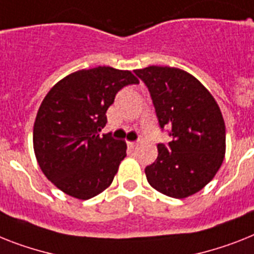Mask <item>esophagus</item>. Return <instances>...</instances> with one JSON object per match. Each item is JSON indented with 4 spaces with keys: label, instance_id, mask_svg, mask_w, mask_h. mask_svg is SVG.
Instances as JSON below:
<instances>
[{
    "label": "esophagus",
    "instance_id": "obj_1",
    "mask_svg": "<svg viewBox=\"0 0 254 254\" xmlns=\"http://www.w3.org/2000/svg\"><path fill=\"white\" fill-rule=\"evenodd\" d=\"M127 144H128L129 148H135V146L137 145V144H139V141H128V142H127Z\"/></svg>",
    "mask_w": 254,
    "mask_h": 254
}]
</instances>
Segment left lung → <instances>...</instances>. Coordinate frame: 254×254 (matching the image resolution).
Masks as SVG:
<instances>
[{
  "instance_id": "1",
  "label": "left lung",
  "mask_w": 254,
  "mask_h": 254,
  "mask_svg": "<svg viewBox=\"0 0 254 254\" xmlns=\"http://www.w3.org/2000/svg\"><path fill=\"white\" fill-rule=\"evenodd\" d=\"M135 74L149 89L161 128L170 127L173 136L167 145H157V160L145 167L148 183L174 198L197 193L225 160L226 126L221 109L187 71L149 66Z\"/></svg>"
}]
</instances>
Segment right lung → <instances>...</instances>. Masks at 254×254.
Wrapping results in <instances>:
<instances>
[{
  "instance_id": "1",
  "label": "right lung",
  "mask_w": 254,
  "mask_h": 254,
  "mask_svg": "<svg viewBox=\"0 0 254 254\" xmlns=\"http://www.w3.org/2000/svg\"><path fill=\"white\" fill-rule=\"evenodd\" d=\"M139 84L128 70L98 66L61 79L44 97L33 125V150L44 175L71 197L88 200L110 187L127 144L100 136L119 89Z\"/></svg>"
}]
</instances>
